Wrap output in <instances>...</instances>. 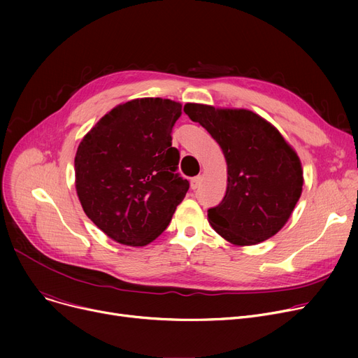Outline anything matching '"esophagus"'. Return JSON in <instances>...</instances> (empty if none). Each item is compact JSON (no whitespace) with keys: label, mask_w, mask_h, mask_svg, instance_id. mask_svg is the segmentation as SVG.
I'll use <instances>...</instances> for the list:
<instances>
[{"label":"esophagus","mask_w":358,"mask_h":358,"mask_svg":"<svg viewBox=\"0 0 358 358\" xmlns=\"http://www.w3.org/2000/svg\"><path fill=\"white\" fill-rule=\"evenodd\" d=\"M200 182H201V177H200V176H197V177L192 178V181H190L192 190H197V189H199V185H200Z\"/></svg>","instance_id":"obj_1"}]
</instances>
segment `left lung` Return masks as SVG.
Returning <instances> with one entry per match:
<instances>
[{"instance_id": "obj_1", "label": "left lung", "mask_w": 358, "mask_h": 358, "mask_svg": "<svg viewBox=\"0 0 358 358\" xmlns=\"http://www.w3.org/2000/svg\"><path fill=\"white\" fill-rule=\"evenodd\" d=\"M184 113L209 131L227 159V194L209 209L210 227L236 247L274 236L302 194L303 169L296 150L251 110L187 103Z\"/></svg>"}]
</instances>
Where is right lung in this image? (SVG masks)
Here are the masks:
<instances>
[{
    "mask_svg": "<svg viewBox=\"0 0 358 358\" xmlns=\"http://www.w3.org/2000/svg\"><path fill=\"white\" fill-rule=\"evenodd\" d=\"M181 103L135 99L111 108L78 145L75 190L85 215L108 238L145 247L171 222L189 190L171 145Z\"/></svg>",
    "mask_w": 358,
    "mask_h": 358,
    "instance_id": "right-lung-1",
    "label": "right lung"
}]
</instances>
